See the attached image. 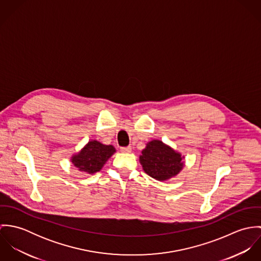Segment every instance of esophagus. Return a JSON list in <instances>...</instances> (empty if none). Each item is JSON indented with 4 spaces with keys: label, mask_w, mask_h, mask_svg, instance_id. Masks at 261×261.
Here are the masks:
<instances>
[{
    "label": "esophagus",
    "mask_w": 261,
    "mask_h": 261,
    "mask_svg": "<svg viewBox=\"0 0 261 261\" xmlns=\"http://www.w3.org/2000/svg\"><path fill=\"white\" fill-rule=\"evenodd\" d=\"M120 150L122 152H130L132 151V148L130 147H121Z\"/></svg>",
    "instance_id": "esophagus-1"
}]
</instances>
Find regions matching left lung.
<instances>
[{"instance_id": "1", "label": "left lung", "mask_w": 261, "mask_h": 261, "mask_svg": "<svg viewBox=\"0 0 261 261\" xmlns=\"http://www.w3.org/2000/svg\"><path fill=\"white\" fill-rule=\"evenodd\" d=\"M182 159L179 152L158 140L148 143L140 155L144 171L159 181H166L178 175L184 166Z\"/></svg>"}]
</instances>
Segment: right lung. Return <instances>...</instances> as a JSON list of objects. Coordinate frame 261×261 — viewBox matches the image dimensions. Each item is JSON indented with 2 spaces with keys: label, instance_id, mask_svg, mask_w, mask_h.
<instances>
[{
  "label": "right lung",
  "instance_id": "1",
  "mask_svg": "<svg viewBox=\"0 0 261 261\" xmlns=\"http://www.w3.org/2000/svg\"><path fill=\"white\" fill-rule=\"evenodd\" d=\"M114 151L115 149L111 145L107 146L97 141H91L80 150V152L72 156L71 162L79 171L94 174L101 170Z\"/></svg>",
  "mask_w": 261,
  "mask_h": 261
}]
</instances>
